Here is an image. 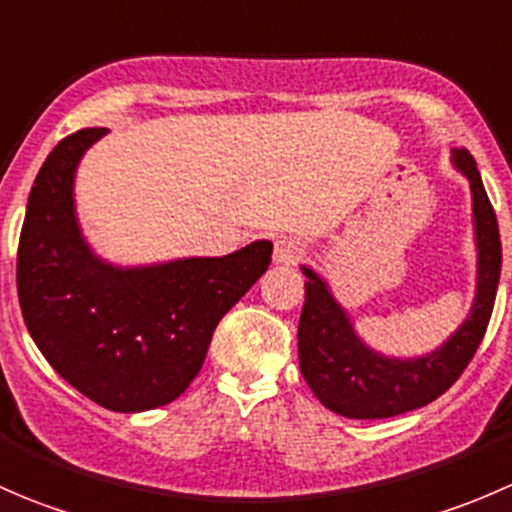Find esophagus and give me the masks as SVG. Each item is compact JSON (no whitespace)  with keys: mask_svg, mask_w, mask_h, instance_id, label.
Listing matches in <instances>:
<instances>
[{"mask_svg":"<svg viewBox=\"0 0 512 512\" xmlns=\"http://www.w3.org/2000/svg\"><path fill=\"white\" fill-rule=\"evenodd\" d=\"M272 257H275L277 265H294V262L302 260V247H299V242L282 237L275 242V255Z\"/></svg>","mask_w":512,"mask_h":512,"instance_id":"1","label":"esophagus"}]
</instances>
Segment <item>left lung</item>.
I'll use <instances>...</instances> for the list:
<instances>
[{
    "label": "left lung",
    "mask_w": 512,
    "mask_h": 512,
    "mask_svg": "<svg viewBox=\"0 0 512 512\" xmlns=\"http://www.w3.org/2000/svg\"><path fill=\"white\" fill-rule=\"evenodd\" d=\"M453 168L466 175L473 198L476 235V297L461 327L433 352L386 356L356 334L347 309L334 299L327 280L302 265L304 307L299 317V369L329 411L347 418H389L436 401L463 374L476 354L500 282V232L485 195L478 165L466 148L453 151Z\"/></svg>",
    "instance_id": "left-lung-1"
}]
</instances>
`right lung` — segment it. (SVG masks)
<instances>
[{
	"label": "right lung",
	"instance_id": "1",
	"mask_svg": "<svg viewBox=\"0 0 512 512\" xmlns=\"http://www.w3.org/2000/svg\"><path fill=\"white\" fill-rule=\"evenodd\" d=\"M108 128H84L49 153L27 203L17 255L24 322L76 391L121 414L158 409L198 376L215 327L272 262L255 240L225 257L121 267L81 232L74 180Z\"/></svg>",
	"mask_w": 512,
	"mask_h": 512
}]
</instances>
